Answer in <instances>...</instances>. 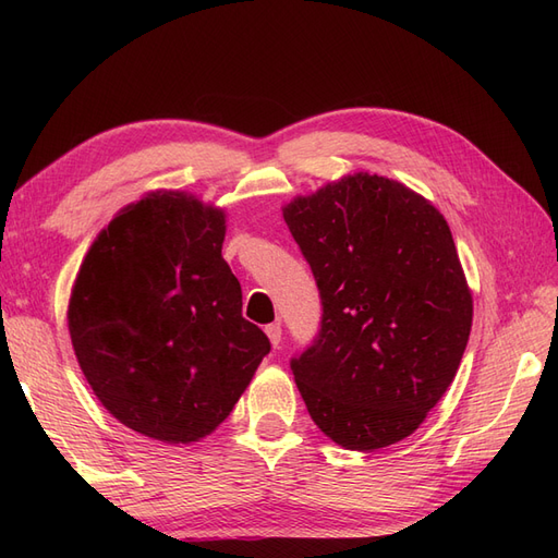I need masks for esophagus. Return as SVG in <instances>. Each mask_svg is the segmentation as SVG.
Returning a JSON list of instances; mask_svg holds the SVG:
<instances>
[{"label":"esophagus","instance_id":"esophagus-1","mask_svg":"<svg viewBox=\"0 0 558 558\" xmlns=\"http://www.w3.org/2000/svg\"><path fill=\"white\" fill-rule=\"evenodd\" d=\"M265 332H267V337H269V342H272V347H279V344H281V326H279V324H269V326L265 328Z\"/></svg>","mask_w":558,"mask_h":558}]
</instances>
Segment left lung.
Instances as JSON below:
<instances>
[{
    "label": "left lung",
    "mask_w": 558,
    "mask_h": 558,
    "mask_svg": "<svg viewBox=\"0 0 558 558\" xmlns=\"http://www.w3.org/2000/svg\"><path fill=\"white\" fill-rule=\"evenodd\" d=\"M324 305L314 344L291 361L314 424L375 451L412 435L461 365L472 293L430 199L356 172L283 205Z\"/></svg>",
    "instance_id": "1"
}]
</instances>
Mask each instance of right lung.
<instances>
[{
	"label": "right lung",
	"instance_id": "add662e5",
	"mask_svg": "<svg viewBox=\"0 0 558 558\" xmlns=\"http://www.w3.org/2000/svg\"><path fill=\"white\" fill-rule=\"evenodd\" d=\"M226 211L183 191L130 202L99 230L66 324L81 373L123 426L191 445L223 424L269 353L223 260Z\"/></svg>",
	"mask_w": 558,
	"mask_h": 558
}]
</instances>
